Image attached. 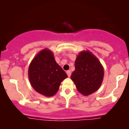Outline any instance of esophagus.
Returning <instances> with one entry per match:
<instances>
[{
    "label": "esophagus",
    "instance_id": "34e87169",
    "mask_svg": "<svg viewBox=\"0 0 129 129\" xmlns=\"http://www.w3.org/2000/svg\"><path fill=\"white\" fill-rule=\"evenodd\" d=\"M67 75H68V76L70 77L71 76V71L70 70H68L67 72Z\"/></svg>",
    "mask_w": 129,
    "mask_h": 129
}]
</instances>
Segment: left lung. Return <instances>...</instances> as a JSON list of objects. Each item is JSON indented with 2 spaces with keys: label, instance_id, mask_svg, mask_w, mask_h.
I'll use <instances>...</instances> for the list:
<instances>
[{
  "label": "left lung",
  "instance_id": "8db88e82",
  "mask_svg": "<svg viewBox=\"0 0 129 129\" xmlns=\"http://www.w3.org/2000/svg\"><path fill=\"white\" fill-rule=\"evenodd\" d=\"M75 68L71 79L80 93L89 95L100 88L103 80V67L90 52L84 51L78 55Z\"/></svg>",
  "mask_w": 129,
  "mask_h": 129
}]
</instances>
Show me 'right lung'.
I'll use <instances>...</instances> for the list:
<instances>
[{
    "label": "right lung",
    "instance_id": "add662e5",
    "mask_svg": "<svg viewBox=\"0 0 129 129\" xmlns=\"http://www.w3.org/2000/svg\"><path fill=\"white\" fill-rule=\"evenodd\" d=\"M28 74L33 88L46 96L54 95L61 82L68 77L55 62L52 52L48 49L41 50L33 59Z\"/></svg>",
    "mask_w": 129,
    "mask_h": 129
}]
</instances>
